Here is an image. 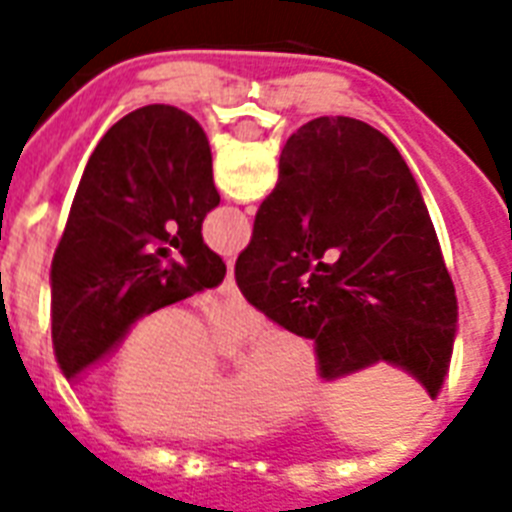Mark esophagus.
Listing matches in <instances>:
<instances>
[{"label":"esophagus","instance_id":"1","mask_svg":"<svg viewBox=\"0 0 512 512\" xmlns=\"http://www.w3.org/2000/svg\"><path fill=\"white\" fill-rule=\"evenodd\" d=\"M220 292H223L225 297H231V300H241V292H239V287H236V279H233V265L228 268V276H225Z\"/></svg>","mask_w":512,"mask_h":512}]
</instances>
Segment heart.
Listing matches in <instances>:
<instances>
[{
  "instance_id": "1",
  "label": "heart",
  "mask_w": 512,
  "mask_h": 512,
  "mask_svg": "<svg viewBox=\"0 0 512 512\" xmlns=\"http://www.w3.org/2000/svg\"><path fill=\"white\" fill-rule=\"evenodd\" d=\"M252 319L217 311L204 324L188 308H162L132 329L111 382L116 420L135 433L172 441L252 438L313 396L303 345L284 329L257 342L239 377L225 380L220 342L244 335Z\"/></svg>"
}]
</instances>
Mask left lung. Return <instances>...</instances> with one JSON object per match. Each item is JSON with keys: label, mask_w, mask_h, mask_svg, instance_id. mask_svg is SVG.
<instances>
[{"label": "left lung", "mask_w": 512, "mask_h": 512, "mask_svg": "<svg viewBox=\"0 0 512 512\" xmlns=\"http://www.w3.org/2000/svg\"><path fill=\"white\" fill-rule=\"evenodd\" d=\"M217 204L207 135L185 111L143 106L103 135L52 257V348L66 380L138 319L225 279L201 239Z\"/></svg>", "instance_id": "left-lung-1"}]
</instances>
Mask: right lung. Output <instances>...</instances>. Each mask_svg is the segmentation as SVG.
<instances>
[{"label":"right lung","instance_id":"1","mask_svg":"<svg viewBox=\"0 0 512 512\" xmlns=\"http://www.w3.org/2000/svg\"><path fill=\"white\" fill-rule=\"evenodd\" d=\"M236 284L313 342L324 380L388 361L430 398L444 385L457 335L452 276L412 172L366 122L321 116L287 140Z\"/></svg>","mask_w":512,"mask_h":512}]
</instances>
